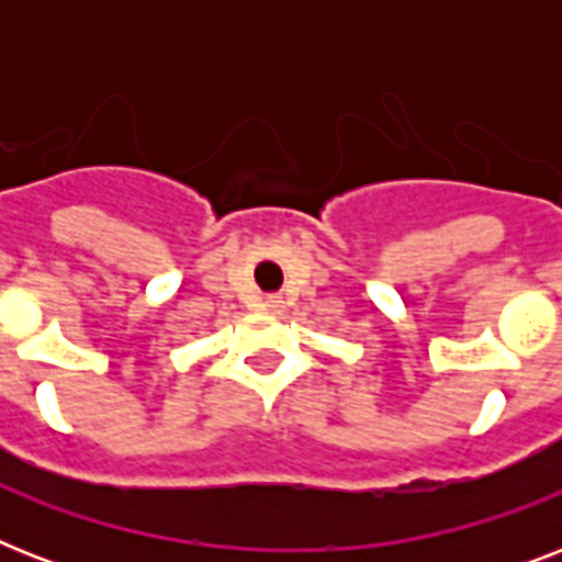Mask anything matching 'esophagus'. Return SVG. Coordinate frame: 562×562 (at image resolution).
<instances>
[{"label":"esophagus","mask_w":562,"mask_h":562,"mask_svg":"<svg viewBox=\"0 0 562 562\" xmlns=\"http://www.w3.org/2000/svg\"><path fill=\"white\" fill-rule=\"evenodd\" d=\"M262 306L268 308V312H280V308H282V297H273V294H271V297H265Z\"/></svg>","instance_id":"34e87169"}]
</instances>
